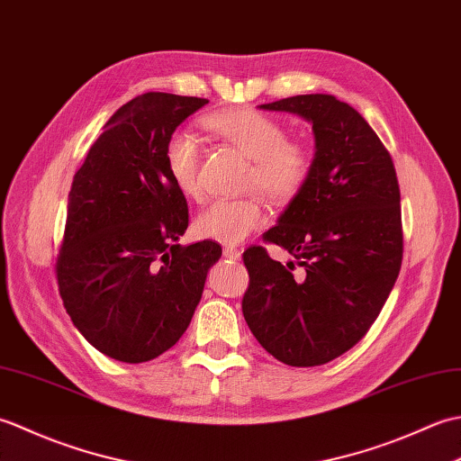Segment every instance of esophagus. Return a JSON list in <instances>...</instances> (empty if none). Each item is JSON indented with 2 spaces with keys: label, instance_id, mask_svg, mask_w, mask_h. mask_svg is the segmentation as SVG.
I'll return each mask as SVG.
<instances>
[{
  "label": "esophagus",
  "instance_id": "34e87169",
  "mask_svg": "<svg viewBox=\"0 0 461 461\" xmlns=\"http://www.w3.org/2000/svg\"><path fill=\"white\" fill-rule=\"evenodd\" d=\"M223 258L233 259V261H240L241 259V249H238V248H225L223 249Z\"/></svg>",
  "mask_w": 461,
  "mask_h": 461
}]
</instances>
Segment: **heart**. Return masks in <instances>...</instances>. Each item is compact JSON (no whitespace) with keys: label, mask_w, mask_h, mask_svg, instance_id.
<instances>
[{"label":"heart","mask_w":461,"mask_h":461,"mask_svg":"<svg viewBox=\"0 0 461 461\" xmlns=\"http://www.w3.org/2000/svg\"><path fill=\"white\" fill-rule=\"evenodd\" d=\"M215 136L236 146L251 160L249 185L267 198L287 202L301 192L311 172V156L299 144L287 142L285 129L269 116L251 109H236L203 119ZM164 162L174 185L188 198H200V144L188 132H174L164 149ZM266 221L258 198L213 200L194 218V231L202 240L236 246Z\"/></svg>","instance_id":"heart-1"}]
</instances>
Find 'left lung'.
<instances>
[{"label": "left lung", "instance_id": "1", "mask_svg": "<svg viewBox=\"0 0 461 461\" xmlns=\"http://www.w3.org/2000/svg\"><path fill=\"white\" fill-rule=\"evenodd\" d=\"M259 109L311 122L315 156L305 185L263 236L295 261L281 266L263 248L243 253L249 287L241 311L269 355L289 366H319L366 335L396 283V170L370 124L337 96L297 95Z\"/></svg>", "mask_w": 461, "mask_h": 461}]
</instances>
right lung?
<instances>
[{
    "label": "right lung",
    "mask_w": 461,
    "mask_h": 461,
    "mask_svg": "<svg viewBox=\"0 0 461 461\" xmlns=\"http://www.w3.org/2000/svg\"><path fill=\"white\" fill-rule=\"evenodd\" d=\"M205 99L146 93L122 104L77 170L57 281L73 325L103 355L152 360L188 329L221 248H182L188 203L166 170L174 131Z\"/></svg>",
    "instance_id": "1"
}]
</instances>
